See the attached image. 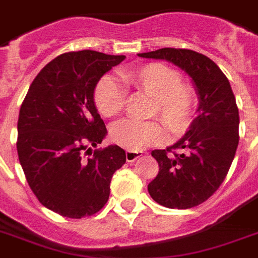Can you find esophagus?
Wrapping results in <instances>:
<instances>
[{
    "label": "esophagus",
    "mask_w": 258,
    "mask_h": 258,
    "mask_svg": "<svg viewBox=\"0 0 258 258\" xmlns=\"http://www.w3.org/2000/svg\"><path fill=\"white\" fill-rule=\"evenodd\" d=\"M141 157H142V153H139V151H130V150L125 151V161L127 162H135L138 158H141Z\"/></svg>",
    "instance_id": "1"
}]
</instances>
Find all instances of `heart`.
Returning a JSON list of instances; mask_svg holds the SVG:
<instances>
[{
  "label": "heart",
  "instance_id": "obj_1",
  "mask_svg": "<svg viewBox=\"0 0 258 258\" xmlns=\"http://www.w3.org/2000/svg\"><path fill=\"white\" fill-rule=\"evenodd\" d=\"M128 87L153 97L151 115L159 116L169 131L182 135L192 124L197 109V92L188 83L180 82V74L162 62H149L120 72ZM95 105L105 117L117 116L125 103L124 88L115 79L105 76L96 84ZM166 139L165 127L158 120H123L112 125L111 141L130 151H142L161 145Z\"/></svg>",
  "mask_w": 258,
  "mask_h": 258
}]
</instances>
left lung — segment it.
<instances>
[{
	"label": "left lung",
	"mask_w": 258,
	"mask_h": 258,
	"mask_svg": "<svg viewBox=\"0 0 258 258\" xmlns=\"http://www.w3.org/2000/svg\"><path fill=\"white\" fill-rule=\"evenodd\" d=\"M139 56L167 60L196 84L198 116L175 145L151 151L159 171L147 188L151 198L165 208L198 206L224 182L240 141V115L230 83L216 62L194 50L162 48Z\"/></svg>",
	"instance_id": "obj_1"
}]
</instances>
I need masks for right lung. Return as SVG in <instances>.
<instances>
[{
  "label": "right lung",
  "mask_w": 258,
  "mask_h": 258,
  "mask_svg": "<svg viewBox=\"0 0 258 258\" xmlns=\"http://www.w3.org/2000/svg\"><path fill=\"white\" fill-rule=\"evenodd\" d=\"M124 58L96 50L60 54L40 71L22 101L18 159L40 204L60 216L99 212L108 201L113 172L125 163L119 146L89 147L107 134L93 101L95 87Z\"/></svg>",
  "instance_id": "obj_1"
}]
</instances>
